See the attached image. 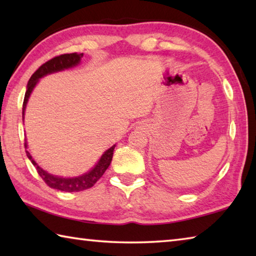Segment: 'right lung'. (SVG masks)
Masks as SVG:
<instances>
[{
  "instance_id": "right-lung-1",
  "label": "right lung",
  "mask_w": 256,
  "mask_h": 256,
  "mask_svg": "<svg viewBox=\"0 0 256 256\" xmlns=\"http://www.w3.org/2000/svg\"><path fill=\"white\" fill-rule=\"evenodd\" d=\"M82 56H84V53H72L56 56V58L50 60L48 62L42 64V66L34 73L28 81L27 92H26L24 94V100L22 105V120H24V112L26 108H27L30 94H32L34 86H37L42 78L78 66L81 63ZM115 146L116 144L112 146L110 149H107L105 152L102 154V157L99 158V160L92 170L86 172H84V174L81 175L71 177H62L58 175L50 174V172H48L37 164V162L34 159L32 154H30L28 150H26V154H27V157L29 158L30 162H32L34 166L36 167L38 174L40 175L42 178L45 180V183L48 185L50 188L63 190V192H80V190H84L92 188V186L96 184V182L104 175V172H106V170L110 167V164L112 162ZM24 148L28 149L27 141L24 142Z\"/></svg>"
}]
</instances>
